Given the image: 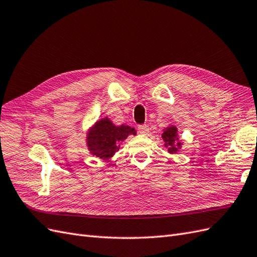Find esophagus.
Instances as JSON below:
<instances>
[{
  "label": "esophagus",
  "mask_w": 257,
  "mask_h": 257,
  "mask_svg": "<svg viewBox=\"0 0 257 257\" xmlns=\"http://www.w3.org/2000/svg\"><path fill=\"white\" fill-rule=\"evenodd\" d=\"M138 132L143 135H147L149 133V126L147 125H138Z\"/></svg>",
  "instance_id": "esophagus-1"
}]
</instances>
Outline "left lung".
<instances>
[{"label":"left lung","instance_id":"left-lung-1","mask_svg":"<svg viewBox=\"0 0 257 257\" xmlns=\"http://www.w3.org/2000/svg\"><path fill=\"white\" fill-rule=\"evenodd\" d=\"M162 139L164 141V146L165 148H167V151L170 154L177 153L181 149L182 143L180 139H179L177 126L169 125L166 128L163 130Z\"/></svg>","mask_w":257,"mask_h":257}]
</instances>
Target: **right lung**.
<instances>
[{
  "instance_id": "right-lung-1",
  "label": "right lung",
  "mask_w": 257,
  "mask_h": 257,
  "mask_svg": "<svg viewBox=\"0 0 257 257\" xmlns=\"http://www.w3.org/2000/svg\"><path fill=\"white\" fill-rule=\"evenodd\" d=\"M130 135H136L134 127L124 124L114 125L108 116H105L89 128L85 142L92 155L103 161H109L119 150L120 144Z\"/></svg>"
}]
</instances>
